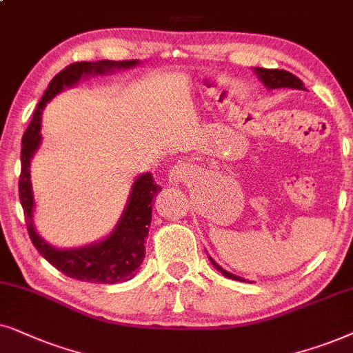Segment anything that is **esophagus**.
<instances>
[{
    "label": "esophagus",
    "mask_w": 353,
    "mask_h": 353,
    "mask_svg": "<svg viewBox=\"0 0 353 353\" xmlns=\"http://www.w3.org/2000/svg\"><path fill=\"white\" fill-rule=\"evenodd\" d=\"M187 172H189L187 164H184V163L176 164V166L169 171V181H171L172 184H179V182H182L187 177Z\"/></svg>",
    "instance_id": "esophagus-1"
}]
</instances>
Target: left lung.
Segmentation results:
<instances>
[{"instance_id":"left-lung-1","label":"left lung","mask_w":353,"mask_h":353,"mask_svg":"<svg viewBox=\"0 0 353 353\" xmlns=\"http://www.w3.org/2000/svg\"><path fill=\"white\" fill-rule=\"evenodd\" d=\"M253 72L256 74V77L260 79V82H263L268 90H278V88H290V90H305L303 82L300 81L297 75H294L292 72L284 69H263V68H255ZM210 261L213 263V266L218 270L221 274L225 276V278L234 279V281H241V283H245L247 279L241 278V276L232 274V272L225 271L224 268H221L218 263H216L213 258L208 256Z\"/></svg>"}]
</instances>
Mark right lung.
Masks as SVG:
<instances>
[{
  "instance_id": "1",
  "label": "right lung",
  "mask_w": 353,
  "mask_h": 353,
  "mask_svg": "<svg viewBox=\"0 0 353 353\" xmlns=\"http://www.w3.org/2000/svg\"><path fill=\"white\" fill-rule=\"evenodd\" d=\"M139 59L130 61H82L74 63L56 74L37 106L29 128L22 137L21 150V179H19V199L26 214L27 231L30 241L46 261L69 278L95 284H117L132 279L145 258V241L152 223L153 199L161 192L153 181L152 172L140 174L130 187L128 203L114 229L101 241L75 248H56L37 232L34 223L35 200L30 181V164L37 150L41 145V114L46 103L64 90L74 87L82 79L93 75H105L119 69L139 65Z\"/></svg>"
}]
</instances>
